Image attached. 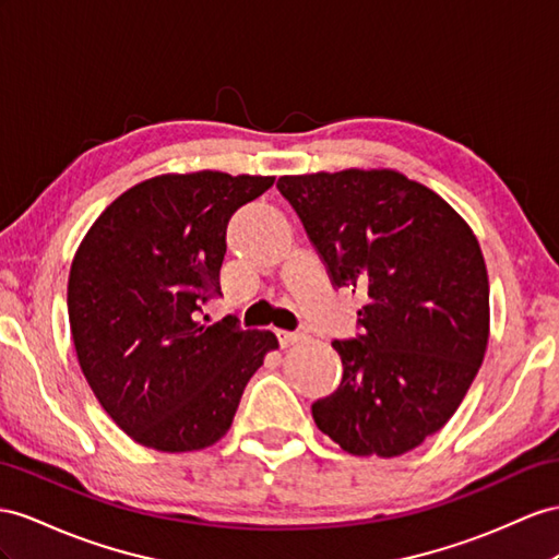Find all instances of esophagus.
<instances>
[{"mask_svg": "<svg viewBox=\"0 0 559 559\" xmlns=\"http://www.w3.org/2000/svg\"><path fill=\"white\" fill-rule=\"evenodd\" d=\"M276 335H278L281 347H290V345H295V342H297L299 337H302V335L295 333V331H278Z\"/></svg>", "mask_w": 559, "mask_h": 559, "instance_id": "34e87169", "label": "esophagus"}]
</instances>
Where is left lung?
<instances>
[{
	"instance_id": "1",
	"label": "left lung",
	"mask_w": 559,
	"mask_h": 559,
	"mask_svg": "<svg viewBox=\"0 0 559 559\" xmlns=\"http://www.w3.org/2000/svg\"><path fill=\"white\" fill-rule=\"evenodd\" d=\"M335 288L366 290L361 333L333 340L340 388L311 404L352 455L394 457L461 406L489 342L479 242L447 200L394 169L281 177Z\"/></svg>"
}]
</instances>
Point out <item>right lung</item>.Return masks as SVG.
I'll return each instance as SVG.
<instances>
[{
  "label": "right lung",
  "instance_id": "1",
  "mask_svg": "<svg viewBox=\"0 0 559 559\" xmlns=\"http://www.w3.org/2000/svg\"><path fill=\"white\" fill-rule=\"evenodd\" d=\"M274 177L193 171L136 183L104 210L70 266L68 319L78 361L98 404L141 447L200 451L234 423L271 331L226 317L219 297L231 214Z\"/></svg>",
  "mask_w": 559,
  "mask_h": 559
}]
</instances>
